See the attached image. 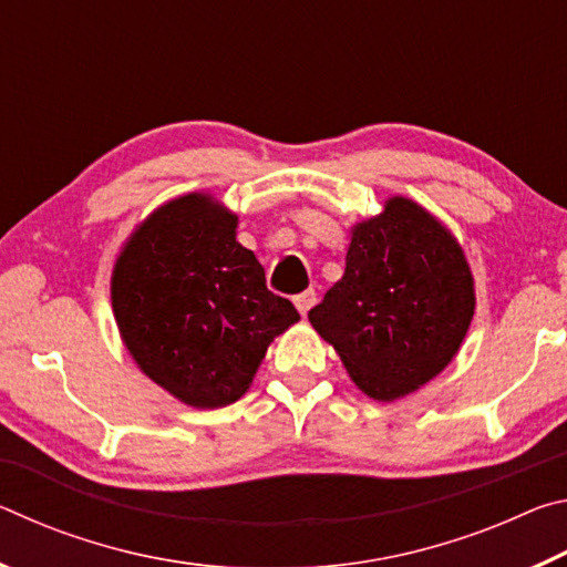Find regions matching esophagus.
Wrapping results in <instances>:
<instances>
[{"instance_id":"34e87169","label":"esophagus","mask_w":567,"mask_h":567,"mask_svg":"<svg viewBox=\"0 0 567 567\" xmlns=\"http://www.w3.org/2000/svg\"><path fill=\"white\" fill-rule=\"evenodd\" d=\"M315 305V290H305L302 295L295 297V307L300 310V315L305 318L307 312H310V307Z\"/></svg>"}]
</instances>
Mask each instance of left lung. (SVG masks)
<instances>
[{"label": "left lung", "mask_w": 567, "mask_h": 567, "mask_svg": "<svg viewBox=\"0 0 567 567\" xmlns=\"http://www.w3.org/2000/svg\"><path fill=\"white\" fill-rule=\"evenodd\" d=\"M475 315L453 233L408 197L352 227L344 275L310 315L364 395L392 402L443 372Z\"/></svg>", "instance_id": "1"}]
</instances>
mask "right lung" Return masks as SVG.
I'll return each instance as SVG.
<instances>
[{"label":"right lung","instance_id":"right-lung-1","mask_svg":"<svg viewBox=\"0 0 567 567\" xmlns=\"http://www.w3.org/2000/svg\"><path fill=\"white\" fill-rule=\"evenodd\" d=\"M112 310L137 368L197 410L243 398L270 342L300 320L237 243V215L205 192L169 199L130 235Z\"/></svg>","mask_w":567,"mask_h":567}]
</instances>
